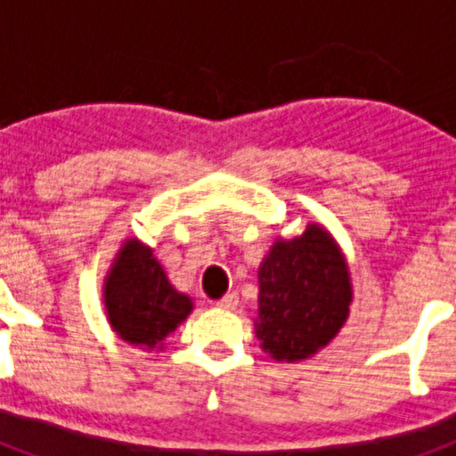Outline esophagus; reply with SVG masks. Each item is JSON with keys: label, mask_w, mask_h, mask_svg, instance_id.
<instances>
[{"label": "esophagus", "mask_w": 456, "mask_h": 456, "mask_svg": "<svg viewBox=\"0 0 456 456\" xmlns=\"http://www.w3.org/2000/svg\"><path fill=\"white\" fill-rule=\"evenodd\" d=\"M237 304H240V299H237V294L235 292H228L224 294L219 301H216V308L221 310H235Z\"/></svg>", "instance_id": "1"}]
</instances>
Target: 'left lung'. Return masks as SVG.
Returning a JSON list of instances; mask_svg holds the SVG:
<instances>
[{
  "instance_id": "obj_1",
  "label": "left lung",
  "mask_w": 456,
  "mask_h": 456,
  "mask_svg": "<svg viewBox=\"0 0 456 456\" xmlns=\"http://www.w3.org/2000/svg\"><path fill=\"white\" fill-rule=\"evenodd\" d=\"M256 336L276 361H304L347 322L352 281L340 247L320 224L276 240L257 269Z\"/></svg>"
}]
</instances>
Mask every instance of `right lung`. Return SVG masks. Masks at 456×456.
I'll list each match as a JSON object with an SVG mask.
<instances>
[{
	"label": "right lung",
	"mask_w": 456,
	"mask_h": 456,
	"mask_svg": "<svg viewBox=\"0 0 456 456\" xmlns=\"http://www.w3.org/2000/svg\"><path fill=\"white\" fill-rule=\"evenodd\" d=\"M104 308L116 336L134 347L162 349L193 310L187 294L168 281L151 247L127 240L104 278Z\"/></svg>",
	"instance_id": "right-lung-1"
}]
</instances>
